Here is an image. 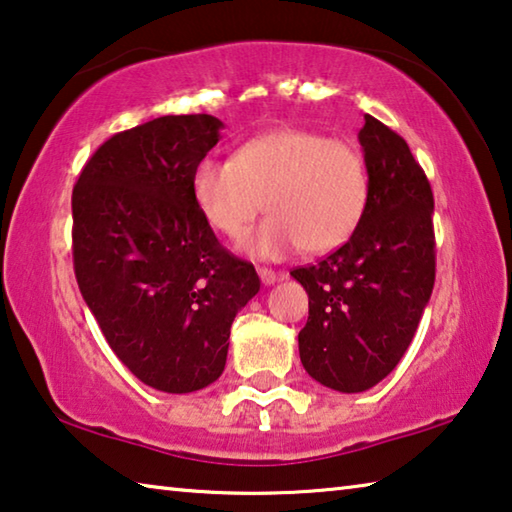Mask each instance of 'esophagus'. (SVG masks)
<instances>
[{"label":"esophagus","instance_id":"obj_1","mask_svg":"<svg viewBox=\"0 0 512 512\" xmlns=\"http://www.w3.org/2000/svg\"><path fill=\"white\" fill-rule=\"evenodd\" d=\"M257 275L262 277L264 284H275L277 280H284L282 273H275L273 268H266V266H257Z\"/></svg>","mask_w":512,"mask_h":512}]
</instances>
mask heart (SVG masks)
<instances>
[{
    "instance_id": "heart-1",
    "label": "heart",
    "mask_w": 512,
    "mask_h": 512,
    "mask_svg": "<svg viewBox=\"0 0 512 512\" xmlns=\"http://www.w3.org/2000/svg\"><path fill=\"white\" fill-rule=\"evenodd\" d=\"M189 187L203 221L230 239L244 235L264 201L271 216L241 250L277 259L348 244L366 214L370 176L357 144L309 128H275L241 144L232 160L196 162Z\"/></svg>"
}]
</instances>
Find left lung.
Segmentation results:
<instances>
[{"instance_id":"8db88e82","label":"left lung","mask_w":512,"mask_h":512,"mask_svg":"<svg viewBox=\"0 0 512 512\" xmlns=\"http://www.w3.org/2000/svg\"><path fill=\"white\" fill-rule=\"evenodd\" d=\"M359 142L370 196L357 232L318 264L291 271L309 293L300 361L339 393L368 391L400 363L436 280L433 192L422 167L370 115Z\"/></svg>"}]
</instances>
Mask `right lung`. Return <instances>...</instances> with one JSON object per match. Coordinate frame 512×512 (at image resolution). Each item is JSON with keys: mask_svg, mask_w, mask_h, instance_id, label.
<instances>
[{"mask_svg": "<svg viewBox=\"0 0 512 512\" xmlns=\"http://www.w3.org/2000/svg\"><path fill=\"white\" fill-rule=\"evenodd\" d=\"M212 115H167L112 135L72 192L74 273L119 361L162 393L221 377L237 311L259 291L198 214L192 171L219 142Z\"/></svg>", "mask_w": 512, "mask_h": 512, "instance_id": "right-lung-1", "label": "right lung"}]
</instances>
